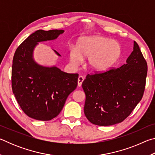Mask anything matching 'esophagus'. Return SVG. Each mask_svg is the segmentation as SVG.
<instances>
[{
    "label": "esophagus",
    "mask_w": 155,
    "mask_h": 155,
    "mask_svg": "<svg viewBox=\"0 0 155 155\" xmlns=\"http://www.w3.org/2000/svg\"><path fill=\"white\" fill-rule=\"evenodd\" d=\"M84 81V77H82V76H79V77L78 78V87H81L82 85V83Z\"/></svg>",
    "instance_id": "obj_1"
}]
</instances>
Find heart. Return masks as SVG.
Segmentation results:
<instances>
[{
	"label": "heart",
	"instance_id": "obj_1",
	"mask_svg": "<svg viewBox=\"0 0 155 155\" xmlns=\"http://www.w3.org/2000/svg\"><path fill=\"white\" fill-rule=\"evenodd\" d=\"M122 53V47L116 41L104 37H85L78 41L77 47L70 50V60L78 64L83 57H88L87 65L91 70L103 72L117 61Z\"/></svg>",
	"mask_w": 155,
	"mask_h": 155
}]
</instances>
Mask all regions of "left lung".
Instances as JSON below:
<instances>
[{"label": "left lung", "instance_id": "obj_1", "mask_svg": "<svg viewBox=\"0 0 155 155\" xmlns=\"http://www.w3.org/2000/svg\"><path fill=\"white\" fill-rule=\"evenodd\" d=\"M147 71V62L134 41L127 64L87 74L82 87L86 96L84 113L89 121L98 126L124 121L142 98Z\"/></svg>", "mask_w": 155, "mask_h": 155}]
</instances>
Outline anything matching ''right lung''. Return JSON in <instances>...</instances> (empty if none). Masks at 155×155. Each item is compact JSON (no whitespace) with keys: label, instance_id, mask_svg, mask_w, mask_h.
I'll return each instance as SVG.
<instances>
[{"label":"right lung","instance_id":"add662e5","mask_svg":"<svg viewBox=\"0 0 155 155\" xmlns=\"http://www.w3.org/2000/svg\"><path fill=\"white\" fill-rule=\"evenodd\" d=\"M63 33L64 30L36 31L18 47L14 53L12 91L20 108L31 118L48 121L57 117L68 96L77 87L78 74L65 73L56 67L41 66L32 57L37 44L54 40Z\"/></svg>","mask_w":155,"mask_h":155}]
</instances>
